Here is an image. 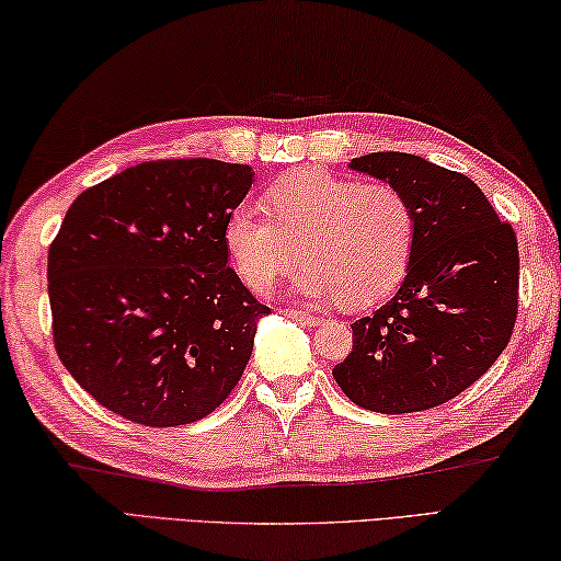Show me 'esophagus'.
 Here are the masks:
<instances>
[{
	"instance_id": "34e87169",
	"label": "esophagus",
	"mask_w": 561,
	"mask_h": 561,
	"mask_svg": "<svg viewBox=\"0 0 561 561\" xmlns=\"http://www.w3.org/2000/svg\"><path fill=\"white\" fill-rule=\"evenodd\" d=\"M283 312H286L288 318H296V320H300V322H306V325H316V322H320V318L316 316V312L302 310V308H286Z\"/></svg>"
}]
</instances>
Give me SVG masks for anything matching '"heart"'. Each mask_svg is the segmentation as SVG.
Listing matches in <instances>:
<instances>
[{
	"label": "heart",
	"instance_id": "obj_1",
	"mask_svg": "<svg viewBox=\"0 0 561 561\" xmlns=\"http://www.w3.org/2000/svg\"><path fill=\"white\" fill-rule=\"evenodd\" d=\"M263 206L268 216L249 204L233 206L221 236L233 271L251 290H268L298 255L296 290L340 298L350 308L379 302L404 280L419 216L399 186L300 170L271 184Z\"/></svg>",
	"mask_w": 561,
	"mask_h": 561
}]
</instances>
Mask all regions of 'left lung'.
Segmentation results:
<instances>
[{
  "label": "left lung",
  "mask_w": 561,
  "mask_h": 561,
  "mask_svg": "<svg viewBox=\"0 0 561 561\" xmlns=\"http://www.w3.org/2000/svg\"><path fill=\"white\" fill-rule=\"evenodd\" d=\"M350 167L404 190L419 233L399 293L352 322V352L332 377L350 401L379 414L440 407L483 377L513 337L515 229L470 176L424 157L371 152Z\"/></svg>",
  "instance_id": "obj_1"
}]
</instances>
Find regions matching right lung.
I'll list each match as a JSON object with an SVG mask.
<instances>
[{
	"mask_svg": "<svg viewBox=\"0 0 561 561\" xmlns=\"http://www.w3.org/2000/svg\"><path fill=\"white\" fill-rule=\"evenodd\" d=\"M249 164L152 160L88 186L48 249L54 347L98 404L133 424L209 416L271 312L229 268L224 221Z\"/></svg>",
	"mask_w": 561,
	"mask_h": 561,
	"instance_id": "right-lung-1",
	"label": "right lung"
}]
</instances>
